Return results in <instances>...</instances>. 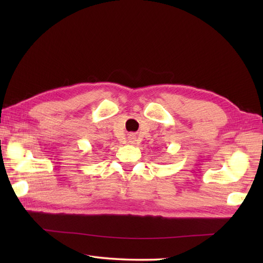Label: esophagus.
Returning a JSON list of instances; mask_svg holds the SVG:
<instances>
[{"mask_svg": "<svg viewBox=\"0 0 263 263\" xmlns=\"http://www.w3.org/2000/svg\"><path fill=\"white\" fill-rule=\"evenodd\" d=\"M137 141V137L135 135H131L130 137H128V142L130 143H135Z\"/></svg>", "mask_w": 263, "mask_h": 263, "instance_id": "1", "label": "esophagus"}]
</instances>
